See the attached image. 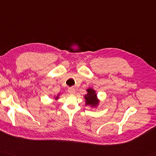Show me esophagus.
<instances>
[{
	"label": "esophagus",
	"instance_id": "obj_1",
	"mask_svg": "<svg viewBox=\"0 0 156 156\" xmlns=\"http://www.w3.org/2000/svg\"><path fill=\"white\" fill-rule=\"evenodd\" d=\"M68 92H69L70 94H74L75 93V89L73 88V87H71V88H69L68 90Z\"/></svg>",
	"mask_w": 156,
	"mask_h": 156
}]
</instances>
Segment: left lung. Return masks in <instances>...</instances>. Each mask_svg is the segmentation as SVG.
I'll return each instance as SVG.
<instances>
[{"instance_id":"1","label":"left lung","mask_w":156,"mask_h":156,"mask_svg":"<svg viewBox=\"0 0 156 156\" xmlns=\"http://www.w3.org/2000/svg\"><path fill=\"white\" fill-rule=\"evenodd\" d=\"M86 91L88 93L84 96L86 105H88L91 107H96L99 103V100L97 98L96 91L92 88H88Z\"/></svg>"}]
</instances>
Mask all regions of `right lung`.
<instances>
[{
    "instance_id": "obj_1",
    "label": "right lung",
    "mask_w": 156,
    "mask_h": 156,
    "mask_svg": "<svg viewBox=\"0 0 156 156\" xmlns=\"http://www.w3.org/2000/svg\"><path fill=\"white\" fill-rule=\"evenodd\" d=\"M59 96H60V94H58V95H57V96L55 98V100H58V99Z\"/></svg>"
}]
</instances>
